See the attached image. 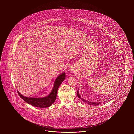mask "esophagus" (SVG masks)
<instances>
[{
	"instance_id": "34e87169",
	"label": "esophagus",
	"mask_w": 134,
	"mask_h": 134,
	"mask_svg": "<svg viewBox=\"0 0 134 134\" xmlns=\"http://www.w3.org/2000/svg\"><path fill=\"white\" fill-rule=\"evenodd\" d=\"M71 70H72V69H71Z\"/></svg>"
}]
</instances>
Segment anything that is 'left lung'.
<instances>
[{"label": "left lung", "mask_w": 134, "mask_h": 134, "mask_svg": "<svg viewBox=\"0 0 134 134\" xmlns=\"http://www.w3.org/2000/svg\"><path fill=\"white\" fill-rule=\"evenodd\" d=\"M77 96L79 98H80L81 100H82L83 102H87V103H88V104H89V105H93V106H96V105H99V104H100V103H96V102H89V101H87V100H85V99H83V98H81V97H80V96L79 95V93H78V91H77Z\"/></svg>", "instance_id": "left-lung-1"}]
</instances>
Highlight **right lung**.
<instances>
[{
    "mask_svg": "<svg viewBox=\"0 0 134 134\" xmlns=\"http://www.w3.org/2000/svg\"><path fill=\"white\" fill-rule=\"evenodd\" d=\"M65 78V73H62L58 77L55 81L54 86L51 93L47 96L42 98L27 97L21 95L19 91H18L19 95L26 103L34 107L40 108L48 107L51 106L55 101L56 99L58 88L61 84V83L64 81Z\"/></svg>",
    "mask_w": 134,
    "mask_h": 134,
    "instance_id": "obj_1",
    "label": "right lung"
}]
</instances>
